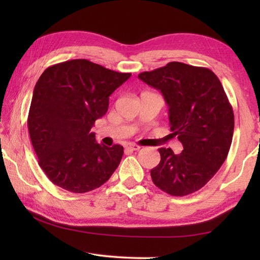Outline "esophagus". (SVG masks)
<instances>
[{"mask_svg": "<svg viewBox=\"0 0 260 260\" xmlns=\"http://www.w3.org/2000/svg\"><path fill=\"white\" fill-rule=\"evenodd\" d=\"M126 149H127V150H131V151H138L140 147L136 146V144H128V146L126 147Z\"/></svg>", "mask_w": 260, "mask_h": 260, "instance_id": "esophagus-1", "label": "esophagus"}]
</instances>
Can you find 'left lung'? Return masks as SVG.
<instances>
[{"mask_svg":"<svg viewBox=\"0 0 260 260\" xmlns=\"http://www.w3.org/2000/svg\"><path fill=\"white\" fill-rule=\"evenodd\" d=\"M139 79L160 90L169 105L170 135L183 147L179 155L159 149L152 182L172 196L200 190L218 172L232 144L234 113L221 82L211 70L180 61L140 73Z\"/></svg>","mask_w":260,"mask_h":260,"instance_id":"left-lung-1","label":"left lung"}]
</instances>
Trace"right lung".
I'll return each mask as SVG.
<instances>
[{
    "label": "right lung",
    "instance_id": "obj_1",
    "mask_svg": "<svg viewBox=\"0 0 260 260\" xmlns=\"http://www.w3.org/2000/svg\"><path fill=\"white\" fill-rule=\"evenodd\" d=\"M131 76L87 59H72L46 69L39 78L28 132L39 165L56 186L87 192L116 171L124 148L98 143L90 129L107 113L109 96Z\"/></svg>",
    "mask_w": 260,
    "mask_h": 260
}]
</instances>
